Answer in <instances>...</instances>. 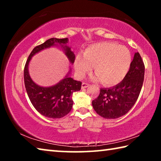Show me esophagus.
Here are the masks:
<instances>
[{
  "label": "esophagus",
  "mask_w": 161,
  "mask_h": 161,
  "mask_svg": "<svg viewBox=\"0 0 161 161\" xmlns=\"http://www.w3.org/2000/svg\"><path fill=\"white\" fill-rule=\"evenodd\" d=\"M89 84L88 83H86V82H83L82 84H81V88L84 89V88H86L87 86H89Z\"/></svg>",
  "instance_id": "34e87169"
}]
</instances>
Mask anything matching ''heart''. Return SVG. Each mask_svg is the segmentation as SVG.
<instances>
[{
  "label": "heart",
  "instance_id": "b5f03b06",
  "mask_svg": "<svg viewBox=\"0 0 161 161\" xmlns=\"http://www.w3.org/2000/svg\"><path fill=\"white\" fill-rule=\"evenodd\" d=\"M131 63L128 48L116 43L100 42L89 46L84 52V58L78 56L75 70L79 77H84L94 67V72L104 85L119 84L126 75Z\"/></svg>",
  "mask_w": 161,
  "mask_h": 161
}]
</instances>
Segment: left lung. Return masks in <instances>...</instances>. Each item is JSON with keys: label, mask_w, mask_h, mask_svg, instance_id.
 Masks as SVG:
<instances>
[{"label": "left lung", "mask_w": 161, "mask_h": 161, "mask_svg": "<svg viewBox=\"0 0 161 161\" xmlns=\"http://www.w3.org/2000/svg\"><path fill=\"white\" fill-rule=\"evenodd\" d=\"M144 72L143 61L140 54L136 53L124 80L111 88L100 89L99 95L92 101L94 111L108 119L119 118L127 114L139 96Z\"/></svg>", "instance_id": "left-lung-1"}]
</instances>
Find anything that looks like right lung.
<instances>
[{
	"instance_id": "add662e5",
	"label": "right lung",
	"mask_w": 161,
	"mask_h": 161,
	"mask_svg": "<svg viewBox=\"0 0 161 161\" xmlns=\"http://www.w3.org/2000/svg\"><path fill=\"white\" fill-rule=\"evenodd\" d=\"M67 38H50L42 44L35 47L30 54L24 67V82L27 94L32 104L38 112L48 118L59 119L69 113L72 108V94L80 91L81 82L74 80L67 76L55 85L50 87H42L37 85L31 80L28 73V64L35 53L54 44H66ZM65 54L69 61L74 63L75 56L69 47L64 46Z\"/></svg>"
}]
</instances>
